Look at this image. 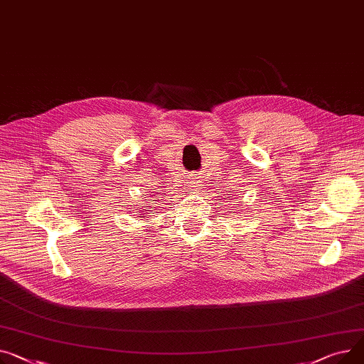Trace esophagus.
I'll list each match as a JSON object with an SVG mask.
<instances>
[{
	"mask_svg": "<svg viewBox=\"0 0 364 364\" xmlns=\"http://www.w3.org/2000/svg\"><path fill=\"white\" fill-rule=\"evenodd\" d=\"M189 183H191V185H189L191 189H194V191H198V189H201V186H203L200 181H192V182H189Z\"/></svg>",
	"mask_w": 364,
	"mask_h": 364,
	"instance_id": "1",
	"label": "esophagus"
}]
</instances>
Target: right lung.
<instances>
[{"label":"right lung","instance_id":"1","mask_svg":"<svg viewBox=\"0 0 364 364\" xmlns=\"http://www.w3.org/2000/svg\"><path fill=\"white\" fill-rule=\"evenodd\" d=\"M145 211H146V210H145ZM139 218H145V213H144V211H141V216H139Z\"/></svg>","mask_w":364,"mask_h":364}]
</instances>
